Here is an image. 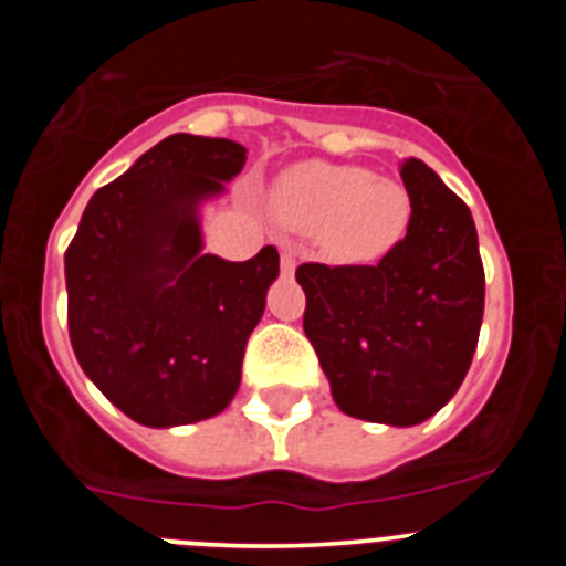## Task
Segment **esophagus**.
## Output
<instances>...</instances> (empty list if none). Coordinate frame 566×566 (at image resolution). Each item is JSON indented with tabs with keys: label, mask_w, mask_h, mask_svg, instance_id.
<instances>
[{
	"label": "esophagus",
	"mask_w": 566,
	"mask_h": 566,
	"mask_svg": "<svg viewBox=\"0 0 566 566\" xmlns=\"http://www.w3.org/2000/svg\"><path fill=\"white\" fill-rule=\"evenodd\" d=\"M294 266H297V258H294L292 243H280V269H283V274H292Z\"/></svg>",
	"instance_id": "34e87169"
}]
</instances>
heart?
Wrapping results in <instances>:
<instances>
[{
	"label": "heart",
	"mask_w": 566,
	"mask_h": 566,
	"mask_svg": "<svg viewBox=\"0 0 566 566\" xmlns=\"http://www.w3.org/2000/svg\"><path fill=\"white\" fill-rule=\"evenodd\" d=\"M272 209L292 227H326L328 243L357 258H374L397 247L411 221L405 187L363 167L334 164L289 169L274 187Z\"/></svg>",
	"instance_id": "obj_1"
}]
</instances>
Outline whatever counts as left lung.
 Listing matches in <instances>:
<instances>
[{
	"label": "left lung",
	"mask_w": 566,
	"mask_h": 566,
	"mask_svg": "<svg viewBox=\"0 0 566 566\" xmlns=\"http://www.w3.org/2000/svg\"><path fill=\"white\" fill-rule=\"evenodd\" d=\"M408 232L374 266L303 263V332L343 413L411 428L451 402L476 352L484 269L470 209L408 158Z\"/></svg>",
	"instance_id": "1"
}]
</instances>
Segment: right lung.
<instances>
[{
  "mask_svg": "<svg viewBox=\"0 0 566 566\" xmlns=\"http://www.w3.org/2000/svg\"><path fill=\"white\" fill-rule=\"evenodd\" d=\"M247 164L229 138L169 135L98 189L64 254L70 343L98 391L147 428L218 417L280 254L203 252L201 207Z\"/></svg>",
  "mask_w": 566,
  "mask_h": 566,
  "instance_id": "1",
  "label": "right lung"
}]
</instances>
